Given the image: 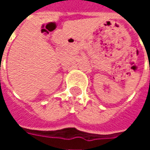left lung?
<instances>
[{
	"instance_id": "1",
	"label": "left lung",
	"mask_w": 150,
	"mask_h": 150,
	"mask_svg": "<svg viewBox=\"0 0 150 150\" xmlns=\"http://www.w3.org/2000/svg\"><path fill=\"white\" fill-rule=\"evenodd\" d=\"M149 69H150V68H149Z\"/></svg>"
}]
</instances>
